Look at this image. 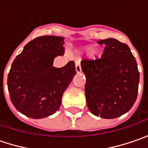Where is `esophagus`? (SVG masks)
Instances as JSON below:
<instances>
[{
	"label": "esophagus",
	"mask_w": 148,
	"mask_h": 148,
	"mask_svg": "<svg viewBox=\"0 0 148 148\" xmlns=\"http://www.w3.org/2000/svg\"><path fill=\"white\" fill-rule=\"evenodd\" d=\"M75 66H76V71H77V73H80V72H82V67H81V63H80V62H79V61L76 62Z\"/></svg>",
	"instance_id": "esophagus-1"
}]
</instances>
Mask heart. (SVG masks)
Returning a JSON list of instances; mask_svg holds the SVG:
<instances>
[{
  "mask_svg": "<svg viewBox=\"0 0 148 148\" xmlns=\"http://www.w3.org/2000/svg\"><path fill=\"white\" fill-rule=\"evenodd\" d=\"M95 47L94 46H92V45H87V46H84L82 48V50L84 52H86V53H92L93 51H94ZM95 53H98V51H96V50H95L94 51Z\"/></svg>",
  "mask_w": 148,
  "mask_h": 148,
  "instance_id": "1",
  "label": "heart"
}]
</instances>
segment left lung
Segmentation results:
<instances>
[{"instance_id": "obj_1", "label": "left lung", "mask_w": 148, "mask_h": 148, "mask_svg": "<svg viewBox=\"0 0 148 148\" xmlns=\"http://www.w3.org/2000/svg\"><path fill=\"white\" fill-rule=\"evenodd\" d=\"M105 44L101 58L82 60L86 99L95 116L114 119L127 113L135 103L139 84L137 62L127 44L115 38L98 41Z\"/></svg>"}]
</instances>
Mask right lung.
Returning <instances> with one entry per match:
<instances>
[{"label":"right lung","instance_id":"add662e5","mask_svg":"<svg viewBox=\"0 0 148 148\" xmlns=\"http://www.w3.org/2000/svg\"><path fill=\"white\" fill-rule=\"evenodd\" d=\"M64 38L40 36L25 46L14 60L7 77L10 97L16 110L32 119L53 114L63 92L77 74L73 61L53 66L56 57L64 54Z\"/></svg>","mask_w":148,"mask_h":148}]
</instances>
